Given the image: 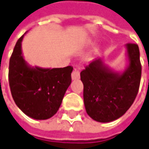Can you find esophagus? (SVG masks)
Returning <instances> with one entry per match:
<instances>
[{"instance_id": "esophagus-1", "label": "esophagus", "mask_w": 149, "mask_h": 149, "mask_svg": "<svg viewBox=\"0 0 149 149\" xmlns=\"http://www.w3.org/2000/svg\"><path fill=\"white\" fill-rule=\"evenodd\" d=\"M72 80H78L80 79V72L77 69H74L72 72Z\"/></svg>"}]
</instances>
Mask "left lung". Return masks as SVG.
Returning <instances> with one entry per match:
<instances>
[{
    "label": "left lung",
    "instance_id": "obj_1",
    "mask_svg": "<svg viewBox=\"0 0 149 149\" xmlns=\"http://www.w3.org/2000/svg\"><path fill=\"white\" fill-rule=\"evenodd\" d=\"M125 46L128 64L123 72L113 71L101 58L91 61L81 72L85 110L97 122L118 119L136 99L141 78L140 50L135 43Z\"/></svg>",
    "mask_w": 149,
    "mask_h": 149
}]
</instances>
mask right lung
Returning a JSON list of instances; mask_svg holds the SVG:
<instances>
[{"label":"right lung","mask_w":149,"mask_h":149,"mask_svg":"<svg viewBox=\"0 0 149 149\" xmlns=\"http://www.w3.org/2000/svg\"><path fill=\"white\" fill-rule=\"evenodd\" d=\"M25 34L17 40L9 60V87L15 103L24 114L34 119L44 120L59 110L71 84L73 68L31 67L22 51Z\"/></svg>","instance_id":"1"}]
</instances>
